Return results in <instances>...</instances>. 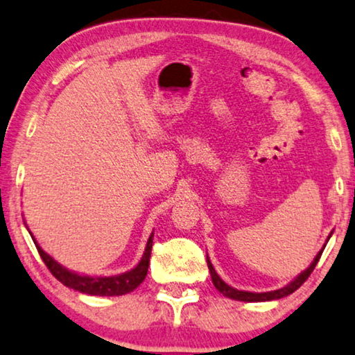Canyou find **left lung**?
Masks as SVG:
<instances>
[{"label": "left lung", "mask_w": 355, "mask_h": 355, "mask_svg": "<svg viewBox=\"0 0 355 355\" xmlns=\"http://www.w3.org/2000/svg\"><path fill=\"white\" fill-rule=\"evenodd\" d=\"M325 249V248H323ZM323 249L320 252L317 254V257L313 259V262L311 263V267L307 268V270H304L301 275H299L296 279H293L291 283L286 284L284 288H279L275 289V291H268V293H251V291H239V289H234L232 286H228V284L223 282V279L217 275V272L214 270L211 261H209L207 257V267L209 270H211V277H212V283L214 286H216L218 291H220L223 296H227L230 299H234V301H244V302H262V301H273V299H279V297H284L288 296V294H291L296 291L297 288H301V284L306 282V279L311 277V273L313 272V268H315L318 259H320Z\"/></svg>", "instance_id": "left-lung-1"}]
</instances>
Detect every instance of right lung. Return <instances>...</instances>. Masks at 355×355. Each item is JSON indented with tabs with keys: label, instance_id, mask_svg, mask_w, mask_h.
<instances>
[{
	"label": "right lung",
	"instance_id": "right-lung-1",
	"mask_svg": "<svg viewBox=\"0 0 355 355\" xmlns=\"http://www.w3.org/2000/svg\"><path fill=\"white\" fill-rule=\"evenodd\" d=\"M153 236L154 233H151V236L148 239L146 249H144V254L138 266L132 268L130 272L122 273V275H116V277L77 275V273L69 272L67 268L59 266L53 257H49L48 254L38 246L37 241H35V246H37L40 257H42L44 266L48 267V270L51 272L53 277H56L64 286H69L76 289V291L85 293V294H92V296H122V294L133 291V289L139 286V283H143V279L146 278L149 257H151Z\"/></svg>",
	"mask_w": 355,
	"mask_h": 355
}]
</instances>
